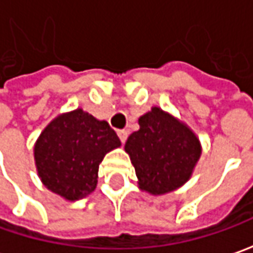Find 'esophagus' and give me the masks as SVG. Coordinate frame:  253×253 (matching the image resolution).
Here are the masks:
<instances>
[{
    "instance_id": "34e87169",
    "label": "esophagus",
    "mask_w": 253,
    "mask_h": 253,
    "mask_svg": "<svg viewBox=\"0 0 253 253\" xmlns=\"http://www.w3.org/2000/svg\"><path fill=\"white\" fill-rule=\"evenodd\" d=\"M118 135L119 138H120V141L125 144L127 140V131L126 130H118Z\"/></svg>"
}]
</instances>
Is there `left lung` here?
Masks as SVG:
<instances>
[{
	"mask_svg": "<svg viewBox=\"0 0 253 253\" xmlns=\"http://www.w3.org/2000/svg\"><path fill=\"white\" fill-rule=\"evenodd\" d=\"M138 125L140 128L128 135L125 145L138 187L158 196L183 186L202 155L195 131L158 106L140 116Z\"/></svg>",
	"mask_w": 253,
	"mask_h": 253,
	"instance_id": "obj_1",
	"label": "left lung"
}]
</instances>
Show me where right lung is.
<instances>
[{"label":"right lung","mask_w":253,"mask_h":253,"mask_svg":"<svg viewBox=\"0 0 253 253\" xmlns=\"http://www.w3.org/2000/svg\"><path fill=\"white\" fill-rule=\"evenodd\" d=\"M115 130L81 108L54 118L38 137L33 155L42 183L68 202L92 193L99 164L120 147Z\"/></svg>","instance_id":"obj_1"}]
</instances>
